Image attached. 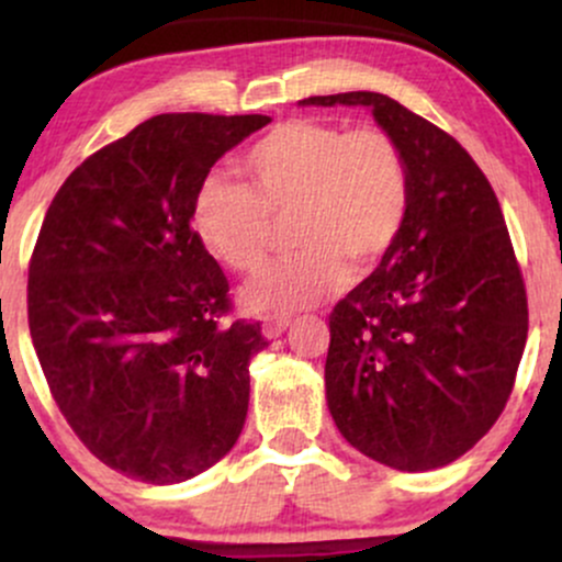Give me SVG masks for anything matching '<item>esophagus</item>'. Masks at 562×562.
<instances>
[{"label": "esophagus", "mask_w": 562, "mask_h": 562, "mask_svg": "<svg viewBox=\"0 0 562 562\" xmlns=\"http://www.w3.org/2000/svg\"><path fill=\"white\" fill-rule=\"evenodd\" d=\"M288 325H290L288 317H272V319H267V322H263V327H261L263 338H280V335L288 330Z\"/></svg>", "instance_id": "esophagus-1"}]
</instances>
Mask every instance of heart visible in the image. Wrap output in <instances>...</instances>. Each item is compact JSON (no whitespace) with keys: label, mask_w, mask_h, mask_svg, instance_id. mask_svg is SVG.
<instances>
[{"label":"heart","mask_w":562,"mask_h":562,"mask_svg":"<svg viewBox=\"0 0 562 562\" xmlns=\"http://www.w3.org/2000/svg\"><path fill=\"white\" fill-rule=\"evenodd\" d=\"M243 184L209 177L192 200V229L214 259L259 274L274 224L290 222L295 256L245 290L254 312L290 314L344 288L348 269L372 272L402 237L412 205L406 156L375 126L346 132L314 119L277 124L237 164Z\"/></svg>","instance_id":"b5f03b06"}]
</instances>
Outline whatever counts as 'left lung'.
<instances>
[{
	"label": "left lung",
	"mask_w": 562,
	"mask_h": 562,
	"mask_svg": "<svg viewBox=\"0 0 562 562\" xmlns=\"http://www.w3.org/2000/svg\"><path fill=\"white\" fill-rule=\"evenodd\" d=\"M364 105L402 145L412 205L393 250L330 312L325 389L353 449L423 473L473 449L505 409L528 299L486 173L451 134L378 92L306 97Z\"/></svg>",
	"instance_id": "1"
}]
</instances>
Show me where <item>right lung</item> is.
Returning a JSON list of instances; mask_svg holds the SVG:
<instances>
[{
    "instance_id": "1",
    "label": "right lung",
    "mask_w": 562,
    "mask_h": 562,
    "mask_svg": "<svg viewBox=\"0 0 562 562\" xmlns=\"http://www.w3.org/2000/svg\"><path fill=\"white\" fill-rule=\"evenodd\" d=\"M269 115L160 113L97 150L49 203L29 330L57 409L100 462L145 483L216 465L240 436L259 322L192 229L211 166Z\"/></svg>"
}]
</instances>
